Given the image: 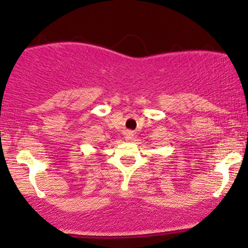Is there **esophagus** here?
Wrapping results in <instances>:
<instances>
[{
	"label": "esophagus",
	"instance_id": "1",
	"mask_svg": "<svg viewBox=\"0 0 248 248\" xmlns=\"http://www.w3.org/2000/svg\"><path fill=\"white\" fill-rule=\"evenodd\" d=\"M133 138V133L132 132H126V139L127 140H130Z\"/></svg>",
	"mask_w": 248,
	"mask_h": 248
}]
</instances>
